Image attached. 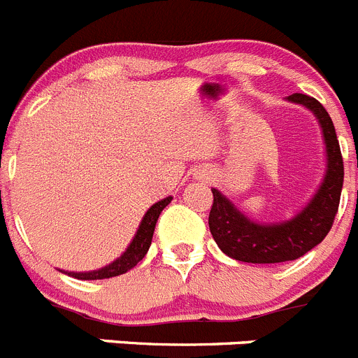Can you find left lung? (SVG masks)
<instances>
[{
	"label": "left lung",
	"mask_w": 358,
	"mask_h": 358,
	"mask_svg": "<svg viewBox=\"0 0 358 358\" xmlns=\"http://www.w3.org/2000/svg\"><path fill=\"white\" fill-rule=\"evenodd\" d=\"M288 100L302 103L315 113L327 145V175L309 205L292 220L280 224H256L240 213L217 189H212L213 203L208 215L210 233L219 249L229 258L245 263L293 262L323 242L339 208L345 166L336 129L329 113L316 99L293 93Z\"/></svg>",
	"instance_id": "8db88e82"
}]
</instances>
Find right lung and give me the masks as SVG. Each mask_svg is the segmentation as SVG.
I'll use <instances>...</instances> for the list:
<instances>
[{
	"label": "right lung",
	"instance_id": "right-lung-1",
	"mask_svg": "<svg viewBox=\"0 0 358 358\" xmlns=\"http://www.w3.org/2000/svg\"><path fill=\"white\" fill-rule=\"evenodd\" d=\"M173 198H166L162 201L155 203L152 208L146 212V215L143 217L141 224H139L138 233L134 236L132 243L129 245V249L125 250L122 255V258H118L116 262H113L111 265L103 266V268L95 270V272H85V273H76V272H69V275L76 277V279L81 280H95V279H109V277H116L125 273L127 270L134 268V266L138 265L143 258L148 252L150 245H152V238H153V231H155V224L157 219H159L160 212H162L166 206L171 203Z\"/></svg>",
	"mask_w": 358,
	"mask_h": 358
}]
</instances>
